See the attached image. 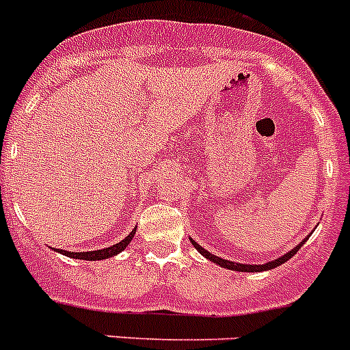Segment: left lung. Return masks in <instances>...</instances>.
Returning <instances> with one entry per match:
<instances>
[{"mask_svg":"<svg viewBox=\"0 0 350 350\" xmlns=\"http://www.w3.org/2000/svg\"><path fill=\"white\" fill-rule=\"evenodd\" d=\"M307 239H309V236H307V238L304 239V241L300 243L299 246H295L293 250H290V252H288V253H284L283 256H280V258H275V260H271V262H267V264H262V265H248V264H238V262L224 260V258H220V256L211 255L210 252H206V250H204V248H201V246L198 245V243L194 241V239H191V243H192V245H194V248H196L198 252L201 253V255L206 256L208 260L215 262V264L220 265V267H226V269H230V271H239V272H260V271H269V269L280 267L281 264H284V262H286V260H290L291 256H293L295 253H297L300 248H302V245L307 241Z\"/></svg>","mask_w":350,"mask_h":350,"instance_id":"left-lung-1","label":"left lung"}]
</instances>
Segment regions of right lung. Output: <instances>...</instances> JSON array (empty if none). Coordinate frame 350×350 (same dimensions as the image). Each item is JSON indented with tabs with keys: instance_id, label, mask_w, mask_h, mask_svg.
<instances>
[{
	"instance_id": "obj_1",
	"label": "right lung",
	"mask_w": 350,
	"mask_h": 350,
	"mask_svg": "<svg viewBox=\"0 0 350 350\" xmlns=\"http://www.w3.org/2000/svg\"><path fill=\"white\" fill-rule=\"evenodd\" d=\"M133 234H135V229L131 230V232L128 234L123 241L109 246V248L95 250V252H76V253L67 252V250H60V253L66 256H70V258H79V260H104V258H111V256H114V255H118V253L123 252V250L130 245L131 238H133Z\"/></svg>"
}]
</instances>
